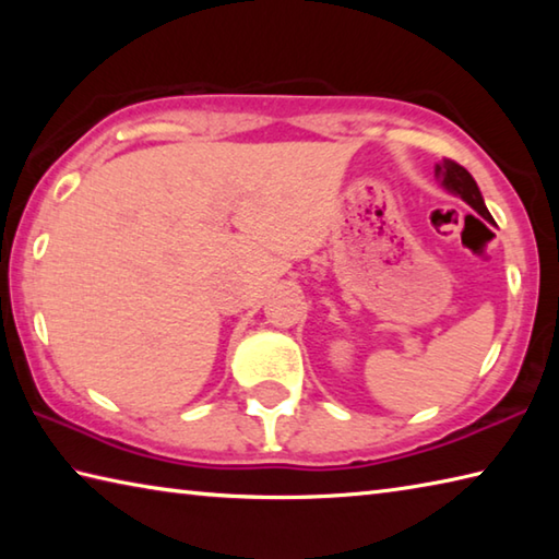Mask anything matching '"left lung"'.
<instances>
[{
    "label": "left lung",
    "instance_id": "8db88e82",
    "mask_svg": "<svg viewBox=\"0 0 559 559\" xmlns=\"http://www.w3.org/2000/svg\"><path fill=\"white\" fill-rule=\"evenodd\" d=\"M433 173H437L439 185L447 189V192H451L453 197H461V200L466 202L471 210H476L480 216H484V219L490 222V214L486 210L484 194H480L476 179L471 177L466 167L456 165L453 159H441V163L433 167Z\"/></svg>",
    "mask_w": 559,
    "mask_h": 559
}]
</instances>
